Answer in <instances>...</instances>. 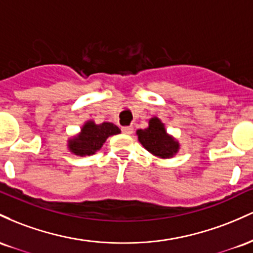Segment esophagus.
<instances>
[{
    "instance_id": "obj_1",
    "label": "esophagus",
    "mask_w": 253,
    "mask_h": 253,
    "mask_svg": "<svg viewBox=\"0 0 253 253\" xmlns=\"http://www.w3.org/2000/svg\"><path fill=\"white\" fill-rule=\"evenodd\" d=\"M122 131H123V134L130 135V134H132V131H134V127H132L131 126H122Z\"/></svg>"
}]
</instances>
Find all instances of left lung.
Listing matches in <instances>:
<instances>
[{
    "label": "left lung",
    "instance_id": "1",
    "mask_svg": "<svg viewBox=\"0 0 253 253\" xmlns=\"http://www.w3.org/2000/svg\"><path fill=\"white\" fill-rule=\"evenodd\" d=\"M137 135L142 146L159 158H172L179 149L178 142L166 134L164 124L157 117L150 119L147 129L137 130Z\"/></svg>",
    "mask_w": 253,
    "mask_h": 253
}]
</instances>
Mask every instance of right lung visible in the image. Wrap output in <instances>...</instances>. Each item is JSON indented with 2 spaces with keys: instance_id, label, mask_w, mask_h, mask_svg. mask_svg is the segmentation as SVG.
Returning <instances> with one entry per match:
<instances>
[{
  "instance_id": "add662e5",
  "label": "right lung",
  "mask_w": 253,
  "mask_h": 253,
  "mask_svg": "<svg viewBox=\"0 0 253 253\" xmlns=\"http://www.w3.org/2000/svg\"><path fill=\"white\" fill-rule=\"evenodd\" d=\"M121 129L112 123L95 124L93 121H88L81 129L78 137L69 140V150L75 155H90L101 148L104 142L109 136L117 135Z\"/></svg>"
}]
</instances>
